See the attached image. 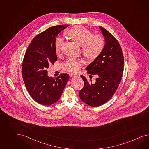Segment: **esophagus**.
Returning <instances> with one entry per match:
<instances>
[{
    "instance_id": "esophagus-1",
    "label": "esophagus",
    "mask_w": 149,
    "mask_h": 149,
    "mask_svg": "<svg viewBox=\"0 0 149 149\" xmlns=\"http://www.w3.org/2000/svg\"><path fill=\"white\" fill-rule=\"evenodd\" d=\"M70 77L74 78V77H76L78 76V74H73V73H71V74H70Z\"/></svg>"
}]
</instances>
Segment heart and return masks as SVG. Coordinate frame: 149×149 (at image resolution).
Returning a JSON list of instances; mask_svg holds the SVG:
<instances>
[{
    "mask_svg": "<svg viewBox=\"0 0 149 149\" xmlns=\"http://www.w3.org/2000/svg\"><path fill=\"white\" fill-rule=\"evenodd\" d=\"M68 34L79 45L82 46L84 55L90 59L97 57L102 52L105 45L104 39L98 34L94 35L91 31L84 26H76L68 31ZM65 44V40L61 36L56 37L54 47L57 54H61ZM83 61H78L73 58H69L64 64V68L68 71L76 72L80 69Z\"/></svg>",
    "mask_w": 149,
    "mask_h": 149,
    "instance_id": "1",
    "label": "heart"
}]
</instances>
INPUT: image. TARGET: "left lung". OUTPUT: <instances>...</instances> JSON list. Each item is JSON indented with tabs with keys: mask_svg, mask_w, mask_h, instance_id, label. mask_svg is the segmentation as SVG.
I'll return each instance as SVG.
<instances>
[{
	"mask_svg": "<svg viewBox=\"0 0 149 149\" xmlns=\"http://www.w3.org/2000/svg\"><path fill=\"white\" fill-rule=\"evenodd\" d=\"M99 29L105 38V46L86 68L88 74L98 77L92 83L80 76L84 83L79 92L80 99L92 107L100 106L112 98L122 80L124 70V57L118 42L105 29L100 26Z\"/></svg>",
	"mask_w": 149,
	"mask_h": 149,
	"instance_id": "8db88e82",
	"label": "left lung"
}]
</instances>
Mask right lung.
Returning a JSON list of instances; mask_svg holds the SVG:
<instances>
[{"label": "right lung", "instance_id": "1", "mask_svg": "<svg viewBox=\"0 0 149 149\" xmlns=\"http://www.w3.org/2000/svg\"><path fill=\"white\" fill-rule=\"evenodd\" d=\"M68 26L51 27L37 35L25 54L22 64L23 80L30 95L40 104L50 105L57 102L69 80L67 73H61L54 78L48 76L46 70L57 60L55 39Z\"/></svg>", "mask_w": 149, "mask_h": 149}]
</instances>
